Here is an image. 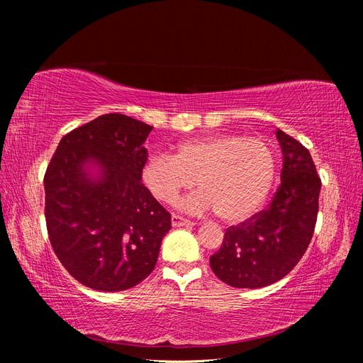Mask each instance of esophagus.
I'll list each match as a JSON object with an SVG mask.
<instances>
[{
  "mask_svg": "<svg viewBox=\"0 0 363 363\" xmlns=\"http://www.w3.org/2000/svg\"><path fill=\"white\" fill-rule=\"evenodd\" d=\"M171 224H172V227H192L194 225V223H191L189 219H186L179 215L171 216Z\"/></svg>",
  "mask_w": 363,
  "mask_h": 363,
  "instance_id": "obj_1",
  "label": "esophagus"
}]
</instances>
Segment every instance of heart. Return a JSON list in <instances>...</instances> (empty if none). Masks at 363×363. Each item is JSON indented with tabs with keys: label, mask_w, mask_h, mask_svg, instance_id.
I'll use <instances>...</instances> for the list:
<instances>
[{
	"label": "heart",
	"mask_w": 363,
	"mask_h": 363,
	"mask_svg": "<svg viewBox=\"0 0 363 363\" xmlns=\"http://www.w3.org/2000/svg\"><path fill=\"white\" fill-rule=\"evenodd\" d=\"M277 163L265 142L238 135H212L184 140L175 156L152 155L142 168V182L162 203H172L182 191H200L179 206L186 212L215 211L224 223H242L267 201Z\"/></svg>",
	"instance_id": "b5f03b06"
}]
</instances>
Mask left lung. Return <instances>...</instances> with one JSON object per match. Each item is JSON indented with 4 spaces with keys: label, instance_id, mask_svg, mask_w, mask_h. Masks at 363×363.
Wrapping results in <instances>:
<instances>
[{
    "label": "left lung",
    "instance_id": "left-lung-1",
    "mask_svg": "<svg viewBox=\"0 0 363 363\" xmlns=\"http://www.w3.org/2000/svg\"><path fill=\"white\" fill-rule=\"evenodd\" d=\"M276 136L283 155L279 191L265 211L228 227L211 257L215 276L233 288H265L288 276L313 236L321 191L315 163L298 140L281 130Z\"/></svg>",
    "mask_w": 363,
    "mask_h": 363
}]
</instances>
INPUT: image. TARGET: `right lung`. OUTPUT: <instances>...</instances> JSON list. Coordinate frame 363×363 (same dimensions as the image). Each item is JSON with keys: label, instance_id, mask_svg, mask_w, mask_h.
<instances>
[{"label": "right lung", "instance_id": "add662e5", "mask_svg": "<svg viewBox=\"0 0 363 363\" xmlns=\"http://www.w3.org/2000/svg\"><path fill=\"white\" fill-rule=\"evenodd\" d=\"M151 130L125 115H101L63 136L48 164L50 242L87 288L125 291L156 267L171 215L140 183Z\"/></svg>", "mask_w": 363, "mask_h": 363}]
</instances>
